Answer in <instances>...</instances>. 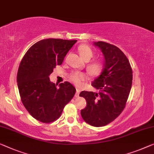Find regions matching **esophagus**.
<instances>
[{"label":"esophagus","instance_id":"34e87169","mask_svg":"<svg viewBox=\"0 0 154 154\" xmlns=\"http://www.w3.org/2000/svg\"><path fill=\"white\" fill-rule=\"evenodd\" d=\"M80 92H81V88H76V93H75V97H79V94Z\"/></svg>","mask_w":154,"mask_h":154}]
</instances>
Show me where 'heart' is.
Listing matches in <instances>:
<instances>
[{"mask_svg": "<svg viewBox=\"0 0 154 154\" xmlns=\"http://www.w3.org/2000/svg\"><path fill=\"white\" fill-rule=\"evenodd\" d=\"M79 53L82 58L89 61L93 56V51L91 48L86 45H81L79 48ZM104 68V64L100 61H96L91 63L88 66V69L92 74L94 75H98L102 72ZM70 79L73 83L76 85H81L84 80L88 79V75L86 73L75 71L70 75Z\"/></svg>", "mask_w": 154, "mask_h": 154, "instance_id": "obj_1", "label": "heart"}]
</instances>
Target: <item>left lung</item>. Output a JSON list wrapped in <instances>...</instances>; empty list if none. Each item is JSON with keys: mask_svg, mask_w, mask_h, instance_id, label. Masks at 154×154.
Listing matches in <instances>:
<instances>
[{"mask_svg": "<svg viewBox=\"0 0 154 154\" xmlns=\"http://www.w3.org/2000/svg\"><path fill=\"white\" fill-rule=\"evenodd\" d=\"M104 56V68L92 86L98 93L82 91L86 101L81 110L83 120L93 127H103L113 121L125 109L132 85V69L125 54L109 43L93 42Z\"/></svg>", "mask_w": 154, "mask_h": 154, "instance_id": "obj_1", "label": "left lung"}]
</instances>
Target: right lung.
Segmentation results:
<instances>
[{"label": "right lung", "instance_id": "obj_1", "mask_svg": "<svg viewBox=\"0 0 154 154\" xmlns=\"http://www.w3.org/2000/svg\"><path fill=\"white\" fill-rule=\"evenodd\" d=\"M77 40L45 38L31 46L20 61L17 85L23 104L36 120L50 123L58 119L76 89L68 82L59 84L49 76Z\"/></svg>", "mask_w": 154, "mask_h": 154}]
</instances>
